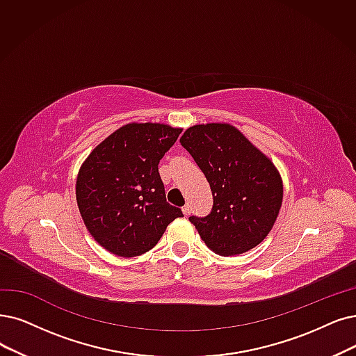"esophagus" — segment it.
<instances>
[{"instance_id": "esophagus-1", "label": "esophagus", "mask_w": 356, "mask_h": 356, "mask_svg": "<svg viewBox=\"0 0 356 356\" xmlns=\"http://www.w3.org/2000/svg\"><path fill=\"white\" fill-rule=\"evenodd\" d=\"M182 213H184V216H188L190 213H191V207H190V204H186L182 207Z\"/></svg>"}]
</instances>
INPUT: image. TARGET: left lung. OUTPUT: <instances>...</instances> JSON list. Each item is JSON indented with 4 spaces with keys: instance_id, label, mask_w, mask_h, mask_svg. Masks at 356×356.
I'll return each mask as SVG.
<instances>
[{
    "instance_id": "8db88e82",
    "label": "left lung",
    "mask_w": 356,
    "mask_h": 356,
    "mask_svg": "<svg viewBox=\"0 0 356 356\" xmlns=\"http://www.w3.org/2000/svg\"><path fill=\"white\" fill-rule=\"evenodd\" d=\"M179 143L203 170L213 194L210 215L190 218L204 244L226 257L257 247L272 231L283 200L275 163L226 122L193 125Z\"/></svg>"
}]
</instances>
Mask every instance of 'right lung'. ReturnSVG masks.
Wrapping results in <instances>:
<instances>
[{
  "label": "right lung",
  "instance_id": "1",
  "mask_svg": "<svg viewBox=\"0 0 356 356\" xmlns=\"http://www.w3.org/2000/svg\"><path fill=\"white\" fill-rule=\"evenodd\" d=\"M182 129L130 122L99 143L80 166L76 200L96 243L120 257L152 250L166 226L182 218L166 202L159 161Z\"/></svg>",
  "mask_w": 356,
  "mask_h": 356
}]
</instances>
